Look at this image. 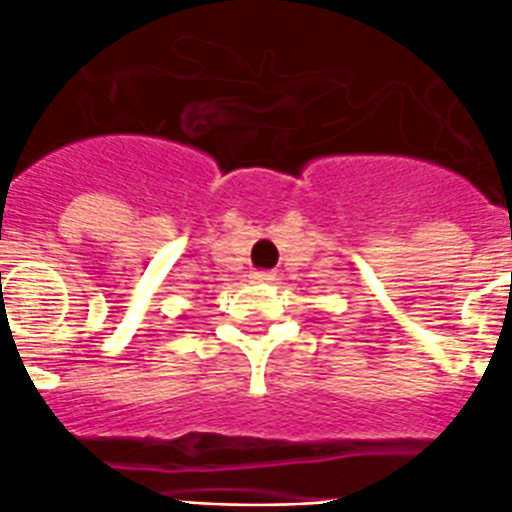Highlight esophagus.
I'll use <instances>...</instances> for the list:
<instances>
[{
  "label": "esophagus",
  "mask_w": 512,
  "mask_h": 512,
  "mask_svg": "<svg viewBox=\"0 0 512 512\" xmlns=\"http://www.w3.org/2000/svg\"><path fill=\"white\" fill-rule=\"evenodd\" d=\"M273 279H276V276H273V271H255V273H252V281H255V284H271Z\"/></svg>",
  "instance_id": "1"
}]
</instances>
